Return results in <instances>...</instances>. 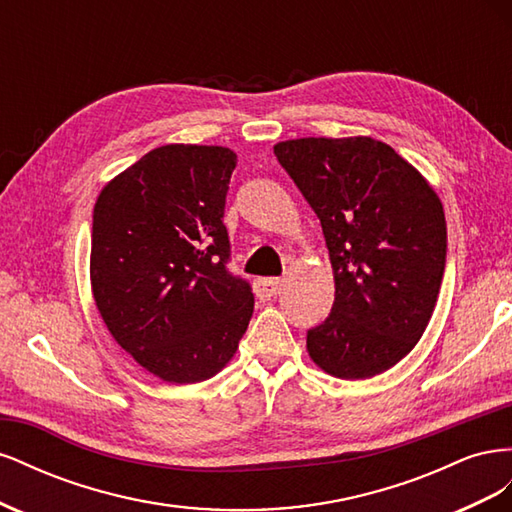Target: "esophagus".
<instances>
[{"mask_svg":"<svg viewBox=\"0 0 512 512\" xmlns=\"http://www.w3.org/2000/svg\"><path fill=\"white\" fill-rule=\"evenodd\" d=\"M280 288H282V280H277V277H260V280H256L254 284L256 297L260 299L275 297V294L280 292Z\"/></svg>","mask_w":512,"mask_h":512,"instance_id":"34e87169","label":"esophagus"}]
</instances>
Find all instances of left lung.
I'll return each instance as SVG.
<instances>
[{"label": "left lung", "instance_id": "8db88e82", "mask_svg": "<svg viewBox=\"0 0 512 512\" xmlns=\"http://www.w3.org/2000/svg\"><path fill=\"white\" fill-rule=\"evenodd\" d=\"M277 162L318 215L335 280L329 318L307 331L327 374L365 380L397 365L425 333L446 265L438 194L371 136L297 138Z\"/></svg>", "mask_w": 512, "mask_h": 512}]
</instances>
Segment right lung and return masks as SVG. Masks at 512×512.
<instances>
[{
    "instance_id": "obj_1",
    "label": "right lung",
    "mask_w": 512,
    "mask_h": 512,
    "mask_svg": "<svg viewBox=\"0 0 512 512\" xmlns=\"http://www.w3.org/2000/svg\"><path fill=\"white\" fill-rule=\"evenodd\" d=\"M237 153L153 149L104 185L91 228V292L115 342L170 384L213 378L254 312L235 277L224 207Z\"/></svg>"
}]
</instances>
